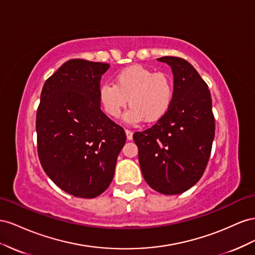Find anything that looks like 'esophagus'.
Listing matches in <instances>:
<instances>
[{
    "instance_id": "1",
    "label": "esophagus",
    "mask_w": 255,
    "mask_h": 255,
    "mask_svg": "<svg viewBox=\"0 0 255 255\" xmlns=\"http://www.w3.org/2000/svg\"><path fill=\"white\" fill-rule=\"evenodd\" d=\"M125 132H126V136H127V140L128 141H130V140H132V132L130 131V130H128V129H126L125 130Z\"/></svg>"
}]
</instances>
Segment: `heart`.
Masks as SVG:
<instances>
[{"mask_svg": "<svg viewBox=\"0 0 255 255\" xmlns=\"http://www.w3.org/2000/svg\"><path fill=\"white\" fill-rule=\"evenodd\" d=\"M173 99L170 77L142 65H131L115 75V84L104 83L99 100L107 114L119 118L129 104L125 114L128 123H154L168 112Z\"/></svg>", "mask_w": 255, "mask_h": 255, "instance_id": "1", "label": "heart"}]
</instances>
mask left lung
Wrapping results in <instances>:
<instances>
[{"mask_svg": "<svg viewBox=\"0 0 255 255\" xmlns=\"http://www.w3.org/2000/svg\"><path fill=\"white\" fill-rule=\"evenodd\" d=\"M174 77L172 104L154 126L135 132L139 162L145 181L154 190L179 194L204 173L215 137L212 96L192 65L175 56L157 59Z\"/></svg>", "mask_w": 255, "mask_h": 255, "instance_id": "left-lung-1", "label": "left lung"}]
</instances>
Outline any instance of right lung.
<instances>
[{"instance_id": "obj_1", "label": "right lung", "mask_w": 255, "mask_h": 255, "mask_svg": "<svg viewBox=\"0 0 255 255\" xmlns=\"http://www.w3.org/2000/svg\"><path fill=\"white\" fill-rule=\"evenodd\" d=\"M107 63L75 59L43 84L36 115L38 157L62 190L93 199L110 186L126 142L124 129L100 110V79Z\"/></svg>"}]
</instances>
